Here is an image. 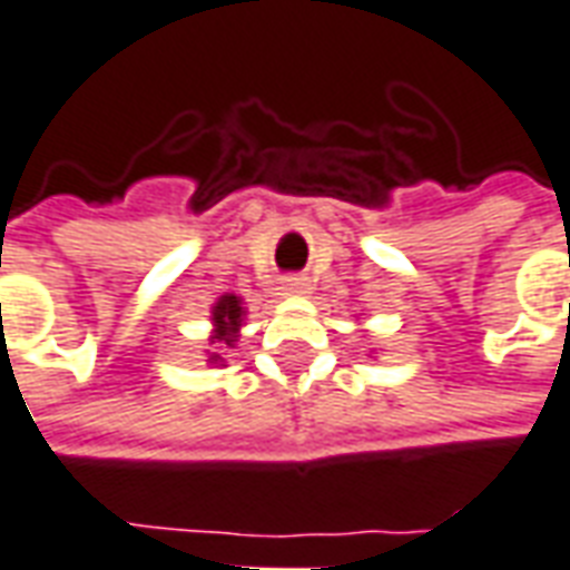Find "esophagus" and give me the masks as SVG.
<instances>
[{"instance_id":"34e87169","label":"esophagus","mask_w":570,"mask_h":570,"mask_svg":"<svg viewBox=\"0 0 570 570\" xmlns=\"http://www.w3.org/2000/svg\"><path fill=\"white\" fill-rule=\"evenodd\" d=\"M285 291H288V294H306V291H309V282L301 279V276H294V279H288Z\"/></svg>"}]
</instances>
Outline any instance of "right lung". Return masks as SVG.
Returning <instances> with one entry per match:
<instances>
[{"label": "right lung", "instance_id": "add662e5", "mask_svg": "<svg viewBox=\"0 0 570 570\" xmlns=\"http://www.w3.org/2000/svg\"><path fill=\"white\" fill-rule=\"evenodd\" d=\"M243 325H245L243 297H236V294H222L218 301L212 303V331H209L212 348H206V361H209L212 367L224 364V358L218 355V348L224 346L234 348Z\"/></svg>", "mask_w": 570, "mask_h": 570}]
</instances>
